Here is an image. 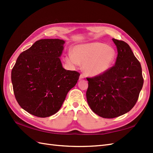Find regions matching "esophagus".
Instances as JSON below:
<instances>
[{
	"label": "esophagus",
	"mask_w": 153,
	"mask_h": 153,
	"mask_svg": "<svg viewBox=\"0 0 153 153\" xmlns=\"http://www.w3.org/2000/svg\"><path fill=\"white\" fill-rule=\"evenodd\" d=\"M84 79V76H83V75H80L79 80H82V79Z\"/></svg>",
	"instance_id": "34e87169"
}]
</instances>
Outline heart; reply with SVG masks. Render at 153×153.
Returning a JSON list of instances; mask_svg holds the SVG:
<instances>
[{"label": "heart", "mask_w": 153, "mask_h": 153, "mask_svg": "<svg viewBox=\"0 0 153 153\" xmlns=\"http://www.w3.org/2000/svg\"><path fill=\"white\" fill-rule=\"evenodd\" d=\"M116 52L112 47L99 43L77 45L68 53L64 60L68 66L74 68L82 64V69L87 76H97L110 70L116 60Z\"/></svg>", "instance_id": "heart-1"}]
</instances>
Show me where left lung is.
Wrapping results in <instances>:
<instances>
[{"mask_svg": "<svg viewBox=\"0 0 153 153\" xmlns=\"http://www.w3.org/2000/svg\"><path fill=\"white\" fill-rule=\"evenodd\" d=\"M112 41L118 51L114 66L100 76L87 78V102L94 112L105 118L131 110L143 85L141 64L130 47L123 41Z\"/></svg>", "mask_w": 153, "mask_h": 153, "instance_id": "8db88e82", "label": "left lung"}]
</instances>
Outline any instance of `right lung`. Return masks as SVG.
Returning a JSON list of instances; mask_svg holds the SVG:
<instances>
[{
  "label": "right lung",
  "instance_id": "obj_1",
  "mask_svg": "<svg viewBox=\"0 0 153 153\" xmlns=\"http://www.w3.org/2000/svg\"><path fill=\"white\" fill-rule=\"evenodd\" d=\"M64 43L58 39L37 41L19 54L12 68L16 99L32 115L46 118L56 114L79 79V73L62 67Z\"/></svg>",
  "mask_w": 153,
  "mask_h": 153
}]
</instances>
